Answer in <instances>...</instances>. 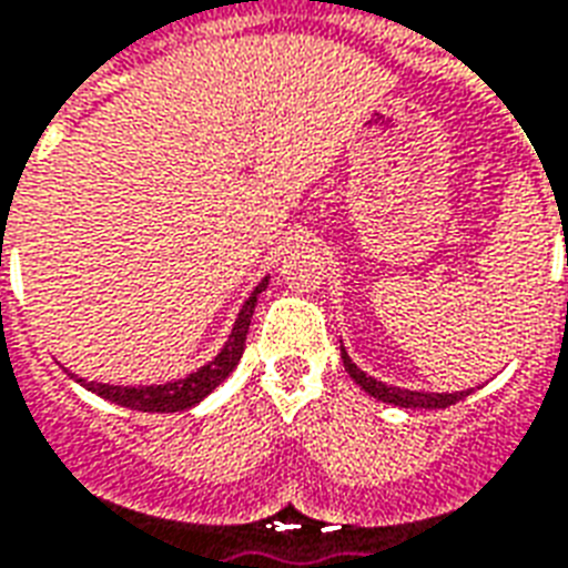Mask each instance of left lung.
<instances>
[{
  "mask_svg": "<svg viewBox=\"0 0 568 568\" xmlns=\"http://www.w3.org/2000/svg\"><path fill=\"white\" fill-rule=\"evenodd\" d=\"M342 363H345V372L352 375L354 384H361L369 396H375L378 402H387V405H396V408H449V405H456L458 399H465V396L474 393V389H458V393H426V389L393 387V384H384V381L366 375V372L348 357L345 345H342Z\"/></svg>",
  "mask_w": 568,
  "mask_h": 568,
  "instance_id": "left-lung-1",
  "label": "left lung"
}]
</instances>
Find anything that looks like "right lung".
Wrapping results in <instances>:
<instances>
[{
  "label": "right lung",
  "instance_id": "add662e5",
  "mask_svg": "<svg viewBox=\"0 0 568 568\" xmlns=\"http://www.w3.org/2000/svg\"><path fill=\"white\" fill-rule=\"evenodd\" d=\"M267 280L265 276L262 283L255 285L250 297L244 301L241 306V313L235 318V327L229 333V342L220 348L214 361H207L205 366H199L196 372H190L187 378H179V381H166V384H149V387H124V384H101V381H85V378H73L80 381L82 387L92 389L98 393L101 399L106 402H115L121 408H130V410H145V414H175V410H187L193 405L205 399L207 393H214L223 381L235 372L237 361H241V354H244V345H246V331H250V318L255 313V303H258V294L267 288Z\"/></svg>",
  "mask_w": 568,
  "mask_h": 568
}]
</instances>
